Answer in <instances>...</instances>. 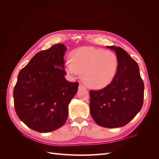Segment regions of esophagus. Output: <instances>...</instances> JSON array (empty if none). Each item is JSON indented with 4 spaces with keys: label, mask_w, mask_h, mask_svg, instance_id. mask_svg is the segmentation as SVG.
Returning <instances> with one entry per match:
<instances>
[{
    "label": "esophagus",
    "mask_w": 159,
    "mask_h": 159,
    "mask_svg": "<svg viewBox=\"0 0 159 159\" xmlns=\"http://www.w3.org/2000/svg\"><path fill=\"white\" fill-rule=\"evenodd\" d=\"M79 89H85V90H86V89H87V88H86L83 84H80Z\"/></svg>",
    "instance_id": "obj_1"
}]
</instances>
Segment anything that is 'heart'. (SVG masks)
Instances as JSON below:
<instances>
[{
  "mask_svg": "<svg viewBox=\"0 0 159 159\" xmlns=\"http://www.w3.org/2000/svg\"><path fill=\"white\" fill-rule=\"evenodd\" d=\"M119 61L115 53L94 47H82L71 52V59L65 63L66 71L72 79L84 74V81L89 88L102 89L114 80Z\"/></svg>",
  "mask_w": 159,
  "mask_h": 159,
  "instance_id": "heart-1",
  "label": "heart"
}]
</instances>
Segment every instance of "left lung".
I'll return each mask as SVG.
<instances>
[{
	"instance_id": "8db88e82",
	"label": "left lung",
	"mask_w": 159,
	"mask_h": 159,
	"mask_svg": "<svg viewBox=\"0 0 159 159\" xmlns=\"http://www.w3.org/2000/svg\"><path fill=\"white\" fill-rule=\"evenodd\" d=\"M115 52L119 61L114 80L107 87L90 90V113L98 125L123 127L142 108L144 84L137 62L120 47L107 46Z\"/></svg>"
}]
</instances>
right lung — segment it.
Returning <instances> with one entry per match:
<instances>
[{
	"instance_id": "obj_1",
	"label": "right lung",
	"mask_w": 159,
	"mask_h": 159,
	"mask_svg": "<svg viewBox=\"0 0 159 159\" xmlns=\"http://www.w3.org/2000/svg\"><path fill=\"white\" fill-rule=\"evenodd\" d=\"M63 44L39 52L19 72L13 91L18 118L28 127L40 133L59 129L68 119V105L79 84L65 78Z\"/></svg>"
}]
</instances>
